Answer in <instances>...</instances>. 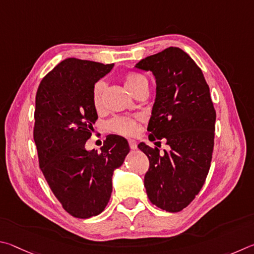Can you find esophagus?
Returning <instances> with one entry per match:
<instances>
[{
  "instance_id": "esophagus-1",
  "label": "esophagus",
  "mask_w": 254,
  "mask_h": 254,
  "mask_svg": "<svg viewBox=\"0 0 254 254\" xmlns=\"http://www.w3.org/2000/svg\"><path fill=\"white\" fill-rule=\"evenodd\" d=\"M128 143H129V147H130V149H132V150L137 149V143H136V140H134V139H129V140H128Z\"/></svg>"
}]
</instances>
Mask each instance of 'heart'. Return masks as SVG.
I'll list each match as a JSON object with an SVG mask.
<instances>
[{
  "label": "heart",
  "mask_w": 254,
  "mask_h": 254,
  "mask_svg": "<svg viewBox=\"0 0 254 254\" xmlns=\"http://www.w3.org/2000/svg\"><path fill=\"white\" fill-rule=\"evenodd\" d=\"M124 83L125 87L127 88V90L131 95L138 90V89L148 87L149 84L146 75L134 72V71H130V72H127L124 75ZM104 89L105 83L102 81L96 82L92 89V102L97 110H100L102 108V93H104ZM108 126L110 130L125 136H132L138 131V122H137V119L129 117H114L109 120Z\"/></svg>",
  "instance_id": "heart-1"
}]
</instances>
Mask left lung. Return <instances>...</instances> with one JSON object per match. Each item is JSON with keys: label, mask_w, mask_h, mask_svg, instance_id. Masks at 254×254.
<instances>
[{"label": "left lung", "mask_w": 254, "mask_h": 254, "mask_svg": "<svg viewBox=\"0 0 254 254\" xmlns=\"http://www.w3.org/2000/svg\"><path fill=\"white\" fill-rule=\"evenodd\" d=\"M135 66L152 71L156 79L149 140L165 139L170 146L159 154L157 147L138 145L149 159L146 192L154 205L180 212L198 194L210 171L216 119L210 88L202 70L180 48H167Z\"/></svg>", "instance_id": "8db88e82"}]
</instances>
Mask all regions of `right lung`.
<instances>
[{
    "instance_id": "add662e5",
    "label": "right lung",
    "mask_w": 254,
    "mask_h": 254,
    "mask_svg": "<svg viewBox=\"0 0 254 254\" xmlns=\"http://www.w3.org/2000/svg\"><path fill=\"white\" fill-rule=\"evenodd\" d=\"M114 64L68 58L44 77L35 96L33 138L40 168L62 207L88 219L105 210L113 192V174L129 153L128 141L106 137L101 152L87 150L92 124L95 83Z\"/></svg>"
}]
</instances>
